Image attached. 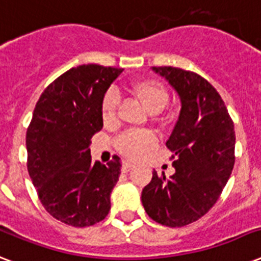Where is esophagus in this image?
I'll return each mask as SVG.
<instances>
[{
    "instance_id": "obj_1",
    "label": "esophagus",
    "mask_w": 261,
    "mask_h": 261,
    "mask_svg": "<svg viewBox=\"0 0 261 261\" xmlns=\"http://www.w3.org/2000/svg\"><path fill=\"white\" fill-rule=\"evenodd\" d=\"M133 168H134V165H133V164L124 161V163H123V165H122V171L123 172H130Z\"/></svg>"
}]
</instances>
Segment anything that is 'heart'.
<instances>
[{
	"instance_id": "1",
	"label": "heart",
	"mask_w": 261,
	"mask_h": 261,
	"mask_svg": "<svg viewBox=\"0 0 261 261\" xmlns=\"http://www.w3.org/2000/svg\"><path fill=\"white\" fill-rule=\"evenodd\" d=\"M131 93L142 102L150 112H160L167 106L169 92L157 80H139L130 88ZM119 106V94L115 89H108L101 98V118L106 123L114 122ZM157 135L153 131H128L116 139V147L126 159L138 161L157 146Z\"/></svg>"
}]
</instances>
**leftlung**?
<instances>
[{
    "instance_id": "1",
    "label": "left lung",
    "mask_w": 261,
    "mask_h": 261,
    "mask_svg": "<svg viewBox=\"0 0 261 261\" xmlns=\"http://www.w3.org/2000/svg\"><path fill=\"white\" fill-rule=\"evenodd\" d=\"M177 90L178 120L167 141L174 174L153 172L142 191V204L153 221L181 227L208 213L222 194L234 167V123L213 85L194 71L154 66Z\"/></svg>"
}]
</instances>
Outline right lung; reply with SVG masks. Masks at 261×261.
Instances as JSON below:
<instances>
[{"mask_svg":"<svg viewBox=\"0 0 261 261\" xmlns=\"http://www.w3.org/2000/svg\"><path fill=\"white\" fill-rule=\"evenodd\" d=\"M123 69L81 65L39 97L27 130V168L43 207L69 226H92L111 210L120 159L92 163L90 139L102 128L101 98Z\"/></svg>","mask_w":261,"mask_h":261,"instance_id":"right-lung-1","label":"right lung"}]
</instances>
